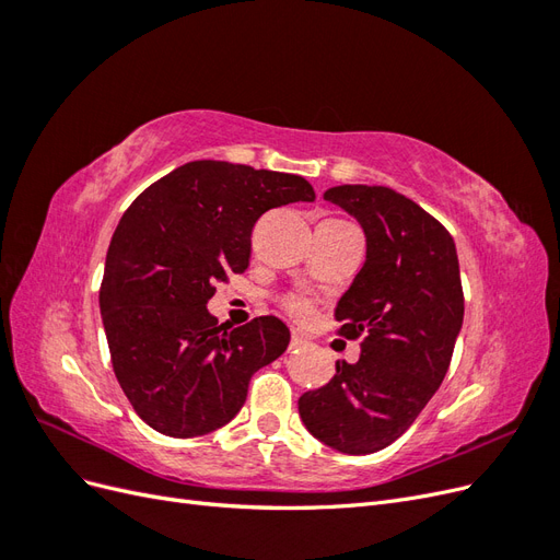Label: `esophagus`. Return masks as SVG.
<instances>
[{
    "label": "esophagus",
    "instance_id": "obj_1",
    "mask_svg": "<svg viewBox=\"0 0 560 560\" xmlns=\"http://www.w3.org/2000/svg\"><path fill=\"white\" fill-rule=\"evenodd\" d=\"M306 343H308L306 338L299 336V334H294V336H292V341H290V350H292V352H296V350H301V348L306 346Z\"/></svg>",
    "mask_w": 560,
    "mask_h": 560
}]
</instances>
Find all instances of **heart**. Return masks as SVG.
<instances>
[{
	"mask_svg": "<svg viewBox=\"0 0 560 560\" xmlns=\"http://www.w3.org/2000/svg\"><path fill=\"white\" fill-rule=\"evenodd\" d=\"M282 308L287 311V315L294 317V319L299 322V325H311V322H313L315 315H317L315 303H313L308 296H299V294L287 296V299L282 301Z\"/></svg>",
	"mask_w": 560,
	"mask_h": 560,
	"instance_id": "1",
	"label": "heart"
}]
</instances>
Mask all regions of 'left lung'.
Returning <instances> with one entry per match:
<instances>
[{
	"mask_svg": "<svg viewBox=\"0 0 560 560\" xmlns=\"http://www.w3.org/2000/svg\"><path fill=\"white\" fill-rule=\"evenodd\" d=\"M325 200L366 235V261L334 313L336 334L362 338V352L301 395L299 413L319 442L364 455L409 430L442 385L465 315L460 266L451 233L387 186H334Z\"/></svg>",
	"mask_w": 560,
	"mask_h": 560,
	"instance_id": "left-lung-1",
	"label": "left lung"
}]
</instances>
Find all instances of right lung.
I'll list each match as a JSON object with an SVG mask.
<instances>
[{"mask_svg": "<svg viewBox=\"0 0 560 560\" xmlns=\"http://www.w3.org/2000/svg\"><path fill=\"white\" fill-rule=\"evenodd\" d=\"M296 200H315L299 175L191 161L124 212L100 313L116 381L149 428L189 439L226 425L254 371L290 346V329L273 315L229 329L206 306L219 282L247 268L257 219Z\"/></svg>", "mask_w": 560, "mask_h": 560, "instance_id": "right-lung-1", "label": "right lung"}]
</instances>
